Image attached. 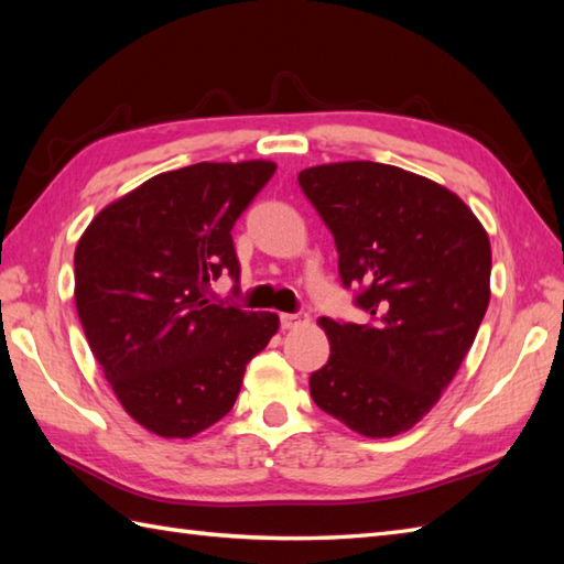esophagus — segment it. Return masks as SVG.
I'll use <instances>...</instances> for the list:
<instances>
[{"mask_svg":"<svg viewBox=\"0 0 564 564\" xmlns=\"http://www.w3.org/2000/svg\"><path fill=\"white\" fill-rule=\"evenodd\" d=\"M305 319H307L305 313H283L281 315V329H293V327H297Z\"/></svg>","mask_w":564,"mask_h":564,"instance_id":"34e87169","label":"esophagus"}]
</instances>
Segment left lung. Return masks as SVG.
Returning <instances> with one entry per match:
<instances>
[{"instance_id": "obj_1", "label": "left lung", "mask_w": 564, "mask_h": 564, "mask_svg": "<svg viewBox=\"0 0 564 564\" xmlns=\"http://www.w3.org/2000/svg\"><path fill=\"white\" fill-rule=\"evenodd\" d=\"M334 235L366 325L319 317L332 346L310 376L322 412L368 438L398 436L438 402L489 305L492 249L465 203L426 176L378 162L297 174Z\"/></svg>"}]
</instances>
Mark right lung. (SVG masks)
<instances>
[{"label":"right lung","instance_id":"add662e5","mask_svg":"<svg viewBox=\"0 0 564 564\" xmlns=\"http://www.w3.org/2000/svg\"><path fill=\"white\" fill-rule=\"evenodd\" d=\"M275 164L198 162L109 203L75 249V303L89 349L123 410L162 438H191L232 410L275 313L210 301L237 281L232 227Z\"/></svg>","mask_w":564,"mask_h":564}]
</instances>
